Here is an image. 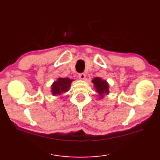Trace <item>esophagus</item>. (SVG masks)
<instances>
[{
	"label": "esophagus",
	"instance_id": "esophagus-1",
	"mask_svg": "<svg viewBox=\"0 0 160 160\" xmlns=\"http://www.w3.org/2000/svg\"><path fill=\"white\" fill-rule=\"evenodd\" d=\"M78 77H79L80 80H84L85 79V77H86V75H85V74H84V73H80V74H79V75H78Z\"/></svg>",
	"mask_w": 160,
	"mask_h": 160
}]
</instances>
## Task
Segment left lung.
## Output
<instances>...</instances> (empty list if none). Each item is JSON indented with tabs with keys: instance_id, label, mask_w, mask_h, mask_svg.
Returning <instances> with one entry per match:
<instances>
[{
	"instance_id": "left-lung-1",
	"label": "left lung",
	"mask_w": 160,
	"mask_h": 160,
	"mask_svg": "<svg viewBox=\"0 0 160 160\" xmlns=\"http://www.w3.org/2000/svg\"><path fill=\"white\" fill-rule=\"evenodd\" d=\"M91 82L93 83L94 88L98 94V99H102L105 95L109 93V85L106 80L96 77L92 80Z\"/></svg>"
}]
</instances>
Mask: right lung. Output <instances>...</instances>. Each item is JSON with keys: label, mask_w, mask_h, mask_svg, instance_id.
I'll use <instances>...</instances> for the list:
<instances>
[{"label": "right lung", "mask_w": 160, "mask_h": 160, "mask_svg": "<svg viewBox=\"0 0 160 160\" xmlns=\"http://www.w3.org/2000/svg\"><path fill=\"white\" fill-rule=\"evenodd\" d=\"M73 79L68 78H58L51 85V91L53 96H60L70 89Z\"/></svg>", "instance_id": "obj_1"}]
</instances>
